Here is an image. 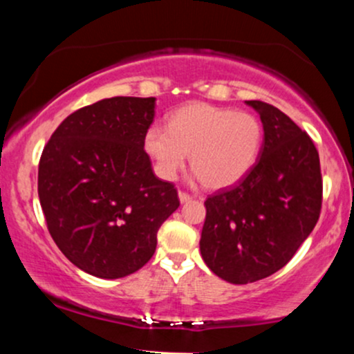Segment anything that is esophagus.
Here are the masks:
<instances>
[{"label": "esophagus", "instance_id": "obj_1", "mask_svg": "<svg viewBox=\"0 0 354 354\" xmlns=\"http://www.w3.org/2000/svg\"><path fill=\"white\" fill-rule=\"evenodd\" d=\"M178 196H180V201H181V203H188V201L191 200L189 194L185 193V191H180V193H178Z\"/></svg>", "mask_w": 354, "mask_h": 354}]
</instances>
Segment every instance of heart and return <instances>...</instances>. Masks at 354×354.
Masks as SVG:
<instances>
[{
    "label": "heart",
    "mask_w": 354,
    "mask_h": 354,
    "mask_svg": "<svg viewBox=\"0 0 354 354\" xmlns=\"http://www.w3.org/2000/svg\"><path fill=\"white\" fill-rule=\"evenodd\" d=\"M263 141V126L254 115L191 103L173 113L168 128L151 124L145 149L160 178L171 181L186 163L206 188L234 185L253 168Z\"/></svg>",
    "instance_id": "b5f03b06"
}]
</instances>
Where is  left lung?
Segmentation results:
<instances>
[{"label": "left lung", "mask_w": 354, "mask_h": 354, "mask_svg": "<svg viewBox=\"0 0 354 354\" xmlns=\"http://www.w3.org/2000/svg\"><path fill=\"white\" fill-rule=\"evenodd\" d=\"M265 131L253 168L211 194L200 250L225 281L254 283L293 258L316 226L323 200L319 154L311 138L273 104L246 101Z\"/></svg>", "instance_id": "left-lung-1"}]
</instances>
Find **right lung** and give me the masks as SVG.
I'll use <instances>...</instances> for the list:
<instances>
[{"instance_id":"obj_1","label":"right lung","mask_w":354,"mask_h":354,"mask_svg":"<svg viewBox=\"0 0 354 354\" xmlns=\"http://www.w3.org/2000/svg\"><path fill=\"white\" fill-rule=\"evenodd\" d=\"M154 98L115 96L71 113L44 146L39 203L61 253L96 278L143 268L160 226L180 206L145 151Z\"/></svg>"}]
</instances>
